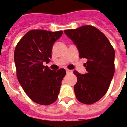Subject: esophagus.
<instances>
[{
  "label": "esophagus",
  "instance_id": "1",
  "mask_svg": "<svg viewBox=\"0 0 127 127\" xmlns=\"http://www.w3.org/2000/svg\"><path fill=\"white\" fill-rule=\"evenodd\" d=\"M66 72H67V74H71L72 73V70H69V69H66Z\"/></svg>",
  "mask_w": 127,
  "mask_h": 127
}]
</instances>
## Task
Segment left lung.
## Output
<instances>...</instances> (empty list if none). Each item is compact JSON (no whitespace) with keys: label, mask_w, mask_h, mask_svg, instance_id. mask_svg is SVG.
<instances>
[{"label":"left lung","mask_w":127,"mask_h":127,"mask_svg":"<svg viewBox=\"0 0 127 127\" xmlns=\"http://www.w3.org/2000/svg\"><path fill=\"white\" fill-rule=\"evenodd\" d=\"M64 32L76 45L80 58L88 59L83 65L87 73L74 74L76 99L86 105L98 101L107 92L115 72V51L107 37L97 28L85 25Z\"/></svg>","instance_id":"obj_1"}]
</instances>
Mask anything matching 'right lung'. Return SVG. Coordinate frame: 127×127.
I'll return each mask as SVG.
<instances>
[{
	"label": "right lung",
	"instance_id": "add662e5",
	"mask_svg": "<svg viewBox=\"0 0 127 127\" xmlns=\"http://www.w3.org/2000/svg\"><path fill=\"white\" fill-rule=\"evenodd\" d=\"M63 31L33 29L28 31L17 44L14 51L16 75L20 84L30 99L42 105L56 101L65 69L51 70L43 64L51 58L54 42Z\"/></svg>",
	"mask_w": 127,
	"mask_h": 127
}]
</instances>
